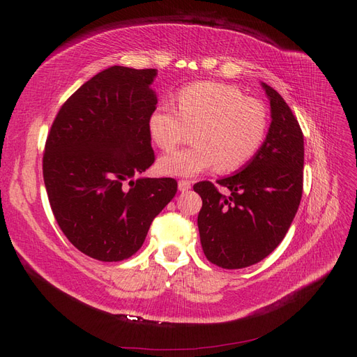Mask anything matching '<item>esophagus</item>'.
Listing matches in <instances>:
<instances>
[{"mask_svg":"<svg viewBox=\"0 0 357 357\" xmlns=\"http://www.w3.org/2000/svg\"><path fill=\"white\" fill-rule=\"evenodd\" d=\"M190 181L189 180H180L178 181V190L180 192H188L190 189Z\"/></svg>","mask_w":357,"mask_h":357,"instance_id":"obj_1","label":"esophagus"}]
</instances>
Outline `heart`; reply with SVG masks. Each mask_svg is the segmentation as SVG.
<instances>
[{"label":"heart","instance_id":"b5f03b06","mask_svg":"<svg viewBox=\"0 0 357 357\" xmlns=\"http://www.w3.org/2000/svg\"><path fill=\"white\" fill-rule=\"evenodd\" d=\"M177 110L159 102L149 117V132L162 150L174 149L186 134V126H198L193 137L197 146L177 150L158 160L165 176L195 177L218 165L234 171L245 165L261 149L266 129L265 105L245 98L231 84L198 82L178 91Z\"/></svg>","mask_w":357,"mask_h":357}]
</instances>
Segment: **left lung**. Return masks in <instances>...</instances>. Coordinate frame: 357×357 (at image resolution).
Listing matches in <instances>:
<instances>
[{
  "mask_svg": "<svg viewBox=\"0 0 357 357\" xmlns=\"http://www.w3.org/2000/svg\"><path fill=\"white\" fill-rule=\"evenodd\" d=\"M271 105V125L257 153L236 171L218 180L199 181L202 208L198 229L204 255L225 269L261 262L283 241L298 211L304 178V135L290 107L275 89L261 83Z\"/></svg>",
  "mask_w": 357,
  "mask_h": 357,
  "instance_id": "1",
  "label": "left lung"
}]
</instances>
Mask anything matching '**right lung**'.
<instances>
[{
    "label": "right lung",
    "mask_w": 357,
    "mask_h": 357,
    "mask_svg": "<svg viewBox=\"0 0 357 357\" xmlns=\"http://www.w3.org/2000/svg\"><path fill=\"white\" fill-rule=\"evenodd\" d=\"M156 74L119 66L98 73L61 107L47 135L43 177L53 215L96 261L131 257L177 192L174 178H135L155 162Z\"/></svg>",
    "instance_id": "obj_1"
}]
</instances>
